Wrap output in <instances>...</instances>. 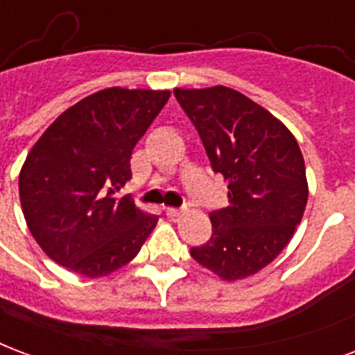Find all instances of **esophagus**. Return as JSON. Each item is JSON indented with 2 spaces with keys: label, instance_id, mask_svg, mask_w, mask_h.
Masks as SVG:
<instances>
[{
  "label": "esophagus",
  "instance_id": "34e87169",
  "mask_svg": "<svg viewBox=\"0 0 355 355\" xmlns=\"http://www.w3.org/2000/svg\"><path fill=\"white\" fill-rule=\"evenodd\" d=\"M186 209H173V207H167L165 209V214L171 218V220H177V218H180L182 214H184Z\"/></svg>",
  "mask_w": 355,
  "mask_h": 355
}]
</instances>
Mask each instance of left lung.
I'll return each mask as SVG.
<instances>
[{
    "mask_svg": "<svg viewBox=\"0 0 355 355\" xmlns=\"http://www.w3.org/2000/svg\"><path fill=\"white\" fill-rule=\"evenodd\" d=\"M203 141L212 171L227 182V207L212 211V235L191 258L224 280L271 263L303 218L309 184L297 141L278 118L225 86L175 88Z\"/></svg>",
    "mask_w": 355,
    "mask_h": 355,
    "instance_id": "8db88e82",
    "label": "left lung"
}]
</instances>
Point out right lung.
Returning a JSON list of instances; mask_svg holds the SVG:
<instances>
[{
	"mask_svg": "<svg viewBox=\"0 0 355 355\" xmlns=\"http://www.w3.org/2000/svg\"><path fill=\"white\" fill-rule=\"evenodd\" d=\"M169 90L107 88L84 97L33 144L18 177L31 235L56 263L88 278L135 258L156 227L130 196L131 152L167 103Z\"/></svg>",
	"mask_w": 355,
	"mask_h": 355,
	"instance_id": "right-lung-1",
	"label": "right lung"
}]
</instances>
